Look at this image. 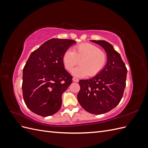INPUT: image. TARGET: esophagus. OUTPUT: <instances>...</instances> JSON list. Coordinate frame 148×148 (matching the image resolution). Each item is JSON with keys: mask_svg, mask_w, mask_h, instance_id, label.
<instances>
[{"mask_svg": "<svg viewBox=\"0 0 148 148\" xmlns=\"http://www.w3.org/2000/svg\"><path fill=\"white\" fill-rule=\"evenodd\" d=\"M73 81L75 82H79V79L77 78H73Z\"/></svg>", "mask_w": 148, "mask_h": 148, "instance_id": "esophagus-1", "label": "esophagus"}]
</instances>
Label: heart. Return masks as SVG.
Wrapping results in <instances>:
<instances>
[{"instance_id": "heart-1", "label": "heart", "mask_w": 148, "mask_h": 148, "mask_svg": "<svg viewBox=\"0 0 148 148\" xmlns=\"http://www.w3.org/2000/svg\"><path fill=\"white\" fill-rule=\"evenodd\" d=\"M107 60V53L91 44H83L73 49L72 52L66 51L62 57L65 69L71 71L78 63L72 74L77 77H95L104 69Z\"/></svg>"}]
</instances>
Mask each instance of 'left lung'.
<instances>
[{
  "label": "left lung",
  "instance_id": "left-lung-1",
  "mask_svg": "<svg viewBox=\"0 0 148 148\" xmlns=\"http://www.w3.org/2000/svg\"><path fill=\"white\" fill-rule=\"evenodd\" d=\"M101 46L107 55V63L100 72L89 79L79 81V104L89 113L100 115L117 106L126 86L127 69L119 53L104 40L90 41Z\"/></svg>",
  "mask_w": 148,
  "mask_h": 148
}]
</instances>
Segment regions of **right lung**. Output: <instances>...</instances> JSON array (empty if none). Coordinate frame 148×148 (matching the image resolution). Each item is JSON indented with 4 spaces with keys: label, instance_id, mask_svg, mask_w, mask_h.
<instances>
[{
    "label": "right lung",
    "instance_id": "obj_1",
    "mask_svg": "<svg viewBox=\"0 0 148 148\" xmlns=\"http://www.w3.org/2000/svg\"><path fill=\"white\" fill-rule=\"evenodd\" d=\"M75 43L52 38L31 53L23 70L22 91L26 106L34 114L47 117L60 109L62 94L72 82L62 57Z\"/></svg>",
    "mask_w": 148,
    "mask_h": 148
}]
</instances>
